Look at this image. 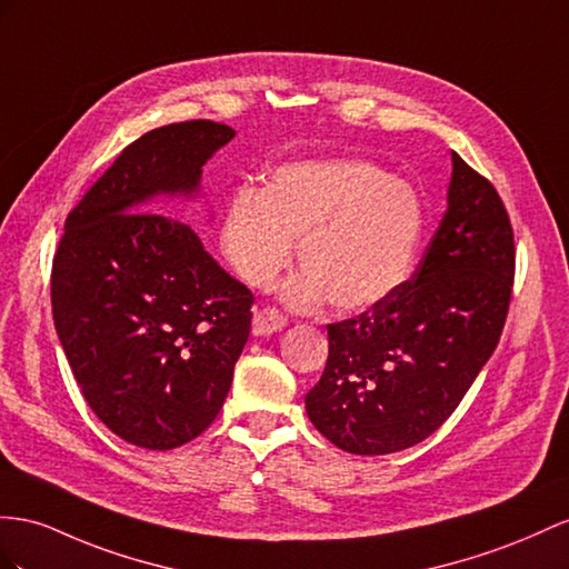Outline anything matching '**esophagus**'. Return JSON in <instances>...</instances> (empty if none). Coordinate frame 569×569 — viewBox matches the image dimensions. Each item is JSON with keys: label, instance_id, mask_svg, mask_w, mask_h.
Wrapping results in <instances>:
<instances>
[{"label": "esophagus", "instance_id": "34e87169", "mask_svg": "<svg viewBox=\"0 0 569 569\" xmlns=\"http://www.w3.org/2000/svg\"><path fill=\"white\" fill-rule=\"evenodd\" d=\"M288 325V319L273 308H264L257 310L254 319H252V333L254 337H271V333L281 331Z\"/></svg>", "mask_w": 569, "mask_h": 569}]
</instances>
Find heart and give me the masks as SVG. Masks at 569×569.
I'll list each match as a JSON object with an SVG mask.
<instances>
[{"instance_id":"obj_1","label":"heart","mask_w":569,"mask_h":569,"mask_svg":"<svg viewBox=\"0 0 569 569\" xmlns=\"http://www.w3.org/2000/svg\"><path fill=\"white\" fill-rule=\"evenodd\" d=\"M423 236L416 189L368 160H296L264 189L238 187L226 203L221 250L240 279L264 290L293 261L305 267L283 288L290 308L327 298L341 312H366L406 283Z\"/></svg>"}]
</instances>
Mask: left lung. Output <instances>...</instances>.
Wrapping results in <instances>:
<instances>
[{
    "label": "left lung",
    "mask_w": 569,
    "mask_h": 569,
    "mask_svg": "<svg viewBox=\"0 0 569 569\" xmlns=\"http://www.w3.org/2000/svg\"><path fill=\"white\" fill-rule=\"evenodd\" d=\"M512 279L515 236L502 199L451 151L447 211L411 281L327 327V368L305 397L312 426L366 457L423 442L498 346Z\"/></svg>",
    "instance_id": "1"
}]
</instances>
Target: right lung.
Wrapping results in <instances>:
<instances>
[{
    "label": "right lung",
    "mask_w": 569,
    "mask_h": 569,
    "mask_svg": "<svg viewBox=\"0 0 569 569\" xmlns=\"http://www.w3.org/2000/svg\"><path fill=\"white\" fill-rule=\"evenodd\" d=\"M236 137L192 120L151 129L69 213L52 317L93 413L129 445L174 449L221 411L250 337L252 293L197 232L156 211L201 197V168Z\"/></svg>",
    "instance_id": "right-lung-1"
}]
</instances>
